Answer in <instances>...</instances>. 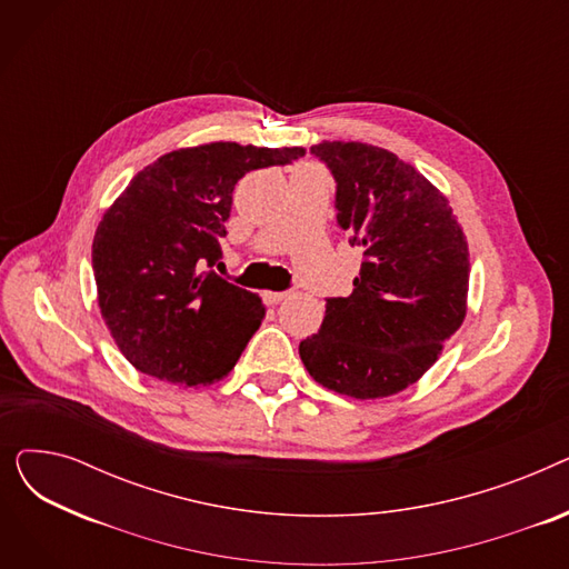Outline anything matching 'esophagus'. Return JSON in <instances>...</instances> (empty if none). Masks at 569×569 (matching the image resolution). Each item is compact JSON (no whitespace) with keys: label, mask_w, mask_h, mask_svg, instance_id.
<instances>
[{"label":"esophagus","mask_w":569,"mask_h":569,"mask_svg":"<svg viewBox=\"0 0 569 569\" xmlns=\"http://www.w3.org/2000/svg\"><path fill=\"white\" fill-rule=\"evenodd\" d=\"M288 297V292H274V290H267V292H262V300L267 302V305H279V302H283Z\"/></svg>","instance_id":"esophagus-1"}]
</instances>
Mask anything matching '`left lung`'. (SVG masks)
Wrapping results in <instances>:
<instances>
[{"label":"left lung","mask_w":569,"mask_h":569,"mask_svg":"<svg viewBox=\"0 0 569 569\" xmlns=\"http://www.w3.org/2000/svg\"><path fill=\"white\" fill-rule=\"evenodd\" d=\"M309 152L337 182V223L360 247L348 297H327L318 335L300 343L316 382L355 399L390 397L425 376L463 322L468 244L425 174L365 142Z\"/></svg>","instance_id":"obj_1"}]
</instances>
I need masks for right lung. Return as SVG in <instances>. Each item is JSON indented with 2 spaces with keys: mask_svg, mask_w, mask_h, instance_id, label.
I'll use <instances>...</instances> for the list:
<instances>
[{
  "mask_svg": "<svg viewBox=\"0 0 569 569\" xmlns=\"http://www.w3.org/2000/svg\"><path fill=\"white\" fill-rule=\"evenodd\" d=\"M302 154L237 142L177 149L140 170L103 214L92 244L99 307L138 371L189 387L232 371L264 307L207 267L223 256L239 179Z\"/></svg>",
  "mask_w": 569,
  "mask_h": 569,
  "instance_id": "add662e5",
  "label": "right lung"
}]
</instances>
